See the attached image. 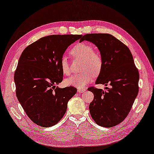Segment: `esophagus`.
Instances as JSON below:
<instances>
[{
  "mask_svg": "<svg viewBox=\"0 0 154 154\" xmlns=\"http://www.w3.org/2000/svg\"><path fill=\"white\" fill-rule=\"evenodd\" d=\"M85 91H86L85 88H78V92H79V93H80L85 92Z\"/></svg>",
  "mask_w": 154,
  "mask_h": 154,
  "instance_id": "esophagus-1",
  "label": "esophagus"
}]
</instances>
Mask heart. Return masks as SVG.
Returning a JSON list of instances; mask_svg holds the SVG:
<instances>
[{
	"label": "heart",
	"instance_id": "heart-1",
	"mask_svg": "<svg viewBox=\"0 0 154 154\" xmlns=\"http://www.w3.org/2000/svg\"><path fill=\"white\" fill-rule=\"evenodd\" d=\"M71 55L75 58L82 59V72L72 75L65 80L67 86H73L77 88H83L93 80L94 75H98L102 71L103 61L99 53L94 52V48L91 45L86 42H81L73 47ZM60 67L65 75H69L71 72L68 59L63 55L60 59Z\"/></svg>",
	"mask_w": 154,
	"mask_h": 154
}]
</instances>
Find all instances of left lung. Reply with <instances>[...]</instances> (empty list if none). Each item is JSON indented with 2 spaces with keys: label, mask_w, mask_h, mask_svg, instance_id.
I'll return each mask as SVG.
<instances>
[{
  "label": "left lung",
  "mask_w": 154,
  "mask_h": 154,
  "mask_svg": "<svg viewBox=\"0 0 154 154\" xmlns=\"http://www.w3.org/2000/svg\"><path fill=\"white\" fill-rule=\"evenodd\" d=\"M83 40L97 47L103 66L96 84H101L106 91L90 87L94 94L89 105L91 117L98 125L109 128L125 119L139 93V74L129 48L124 43L109 34H87Z\"/></svg>",
  "instance_id": "1"
}]
</instances>
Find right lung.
Wrapping results in <instances>:
<instances>
[{
  "instance_id": "add662e5",
  "label": "right lung",
  "mask_w": 154,
  "mask_h": 154,
  "mask_svg": "<svg viewBox=\"0 0 154 154\" xmlns=\"http://www.w3.org/2000/svg\"><path fill=\"white\" fill-rule=\"evenodd\" d=\"M82 35H51L28 46L14 74L16 96L32 122L42 127L56 125L66 114L67 102L77 92L73 87H57L63 73L60 59Z\"/></svg>"
}]
</instances>
